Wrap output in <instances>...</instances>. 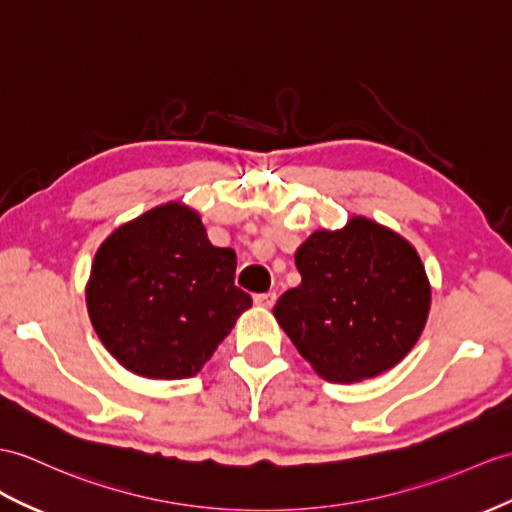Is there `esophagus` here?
Listing matches in <instances>:
<instances>
[{"label": "esophagus", "mask_w": 512, "mask_h": 512, "mask_svg": "<svg viewBox=\"0 0 512 512\" xmlns=\"http://www.w3.org/2000/svg\"><path fill=\"white\" fill-rule=\"evenodd\" d=\"M273 297H276V295H273V293H271V299H267V297H265V299H267V302H265V306H271V302H273Z\"/></svg>", "instance_id": "obj_1"}]
</instances>
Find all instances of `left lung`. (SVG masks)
<instances>
[{
  "instance_id": "8db88e82",
  "label": "left lung",
  "mask_w": 512,
  "mask_h": 512,
  "mask_svg": "<svg viewBox=\"0 0 512 512\" xmlns=\"http://www.w3.org/2000/svg\"><path fill=\"white\" fill-rule=\"evenodd\" d=\"M234 273V249L208 241L197 210L169 202L106 236L86 282V308L99 341L128 371L193 378L252 308Z\"/></svg>"
}]
</instances>
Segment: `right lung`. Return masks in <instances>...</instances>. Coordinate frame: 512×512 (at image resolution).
Masks as SVG:
<instances>
[{"instance_id":"1","label":"right lung","mask_w":512,"mask_h":512,"mask_svg":"<svg viewBox=\"0 0 512 512\" xmlns=\"http://www.w3.org/2000/svg\"><path fill=\"white\" fill-rule=\"evenodd\" d=\"M302 276L273 317L328 382H360L393 369L426 328L432 291L404 236L367 217L317 230L297 247Z\"/></svg>"}]
</instances>
